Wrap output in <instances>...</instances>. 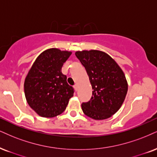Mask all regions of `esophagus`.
Returning a JSON list of instances; mask_svg holds the SVG:
<instances>
[{
    "label": "esophagus",
    "instance_id": "1",
    "mask_svg": "<svg viewBox=\"0 0 157 157\" xmlns=\"http://www.w3.org/2000/svg\"><path fill=\"white\" fill-rule=\"evenodd\" d=\"M74 86V89H75V91H77V90H78V84H75L74 86Z\"/></svg>",
    "mask_w": 157,
    "mask_h": 157
}]
</instances>
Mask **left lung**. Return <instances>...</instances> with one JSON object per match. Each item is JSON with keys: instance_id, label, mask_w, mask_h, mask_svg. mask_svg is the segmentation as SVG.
I'll list each match as a JSON object with an SVG mask.
<instances>
[{"instance_id": "1", "label": "left lung", "mask_w": 157, "mask_h": 157, "mask_svg": "<svg viewBox=\"0 0 157 157\" xmlns=\"http://www.w3.org/2000/svg\"><path fill=\"white\" fill-rule=\"evenodd\" d=\"M75 55L86 69L93 90L90 101L82 104L83 112L95 120L108 119L119 111L127 95L124 73L104 52L84 50Z\"/></svg>"}]
</instances>
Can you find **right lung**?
<instances>
[{"label":"right lung","instance_id":"right-lung-1","mask_svg":"<svg viewBox=\"0 0 157 157\" xmlns=\"http://www.w3.org/2000/svg\"><path fill=\"white\" fill-rule=\"evenodd\" d=\"M72 52L52 48L36 58L25 78V94L28 105L42 117H57L65 111L74 90L67 83L62 67Z\"/></svg>","mask_w":157,"mask_h":157}]
</instances>
